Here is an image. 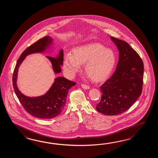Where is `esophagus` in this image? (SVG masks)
<instances>
[{
    "label": "esophagus",
    "instance_id": "obj_1",
    "mask_svg": "<svg viewBox=\"0 0 158 158\" xmlns=\"http://www.w3.org/2000/svg\"><path fill=\"white\" fill-rule=\"evenodd\" d=\"M81 87H82L84 89H90V87L89 86H87L86 85H84V84L81 85Z\"/></svg>",
    "mask_w": 158,
    "mask_h": 158
}]
</instances>
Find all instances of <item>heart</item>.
<instances>
[{"instance_id": "obj_1", "label": "heart", "mask_w": 158, "mask_h": 158, "mask_svg": "<svg viewBox=\"0 0 158 158\" xmlns=\"http://www.w3.org/2000/svg\"><path fill=\"white\" fill-rule=\"evenodd\" d=\"M85 71L96 82L107 79L116 63V55L110 48L100 44H90L77 47L73 54H67L64 62V69L68 74L73 75L85 64Z\"/></svg>"}]
</instances>
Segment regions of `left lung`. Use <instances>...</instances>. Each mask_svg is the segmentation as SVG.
Returning a JSON list of instances; mask_svg holds the SVG:
<instances>
[{
    "label": "left lung",
    "instance_id": "left-lung-1",
    "mask_svg": "<svg viewBox=\"0 0 158 158\" xmlns=\"http://www.w3.org/2000/svg\"><path fill=\"white\" fill-rule=\"evenodd\" d=\"M110 38L118 48L119 59L113 75L100 87L102 95L96 108L103 114L116 115L128 110L141 95L144 66L139 55L127 42Z\"/></svg>",
    "mask_w": 158,
    "mask_h": 158
}]
</instances>
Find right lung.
Instances as JSON below:
<instances>
[{
    "label": "right lung",
    "mask_w": 158,
    "mask_h": 158,
    "mask_svg": "<svg viewBox=\"0 0 158 158\" xmlns=\"http://www.w3.org/2000/svg\"><path fill=\"white\" fill-rule=\"evenodd\" d=\"M52 44L53 39L46 36L27 47L18 59L13 74L14 90L21 104L29 114L40 118H52L60 114L65 106L68 91L76 84L63 77H58L55 78L50 89L42 95L29 97L19 90L17 86V73L19 67L25 57L30 54L44 52ZM63 55V50L61 49L56 57L46 56L51 63L55 74H59L61 72Z\"/></svg>",
    "instance_id": "right-lung-1"
}]
</instances>
